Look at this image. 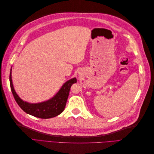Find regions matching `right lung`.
I'll return each mask as SVG.
<instances>
[{"label":"right lung","instance_id":"1","mask_svg":"<svg viewBox=\"0 0 154 154\" xmlns=\"http://www.w3.org/2000/svg\"><path fill=\"white\" fill-rule=\"evenodd\" d=\"M11 90L17 104L27 114L42 119H49L56 117L64 110L68 98L70 88L74 83L77 82L76 78L67 81L60 88L59 91L51 99L37 103H31L22 100L18 96L14 88L12 78L11 69L10 74Z\"/></svg>","mask_w":154,"mask_h":154}]
</instances>
